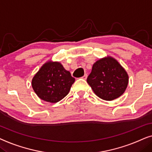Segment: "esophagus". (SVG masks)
<instances>
[{
	"label": "esophagus",
	"instance_id": "esophagus-1",
	"mask_svg": "<svg viewBox=\"0 0 152 152\" xmlns=\"http://www.w3.org/2000/svg\"><path fill=\"white\" fill-rule=\"evenodd\" d=\"M87 77H88V75H87V74H84V76H83V79L86 80V78H87Z\"/></svg>",
	"mask_w": 152,
	"mask_h": 152
}]
</instances>
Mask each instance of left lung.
<instances>
[{"label": "left lung", "instance_id": "8db88e82", "mask_svg": "<svg viewBox=\"0 0 152 152\" xmlns=\"http://www.w3.org/2000/svg\"><path fill=\"white\" fill-rule=\"evenodd\" d=\"M87 82L97 96L112 101L124 94L129 75L116 59L107 56L94 62Z\"/></svg>", "mask_w": 152, "mask_h": 152}]
</instances>
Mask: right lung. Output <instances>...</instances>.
<instances>
[{
	"label": "right lung",
	"mask_w": 152,
	"mask_h": 152,
	"mask_svg": "<svg viewBox=\"0 0 152 152\" xmlns=\"http://www.w3.org/2000/svg\"><path fill=\"white\" fill-rule=\"evenodd\" d=\"M75 81L70 72L60 62L47 61L32 79V87L44 102L57 103L65 97Z\"/></svg>",
	"instance_id": "1"
}]
</instances>
